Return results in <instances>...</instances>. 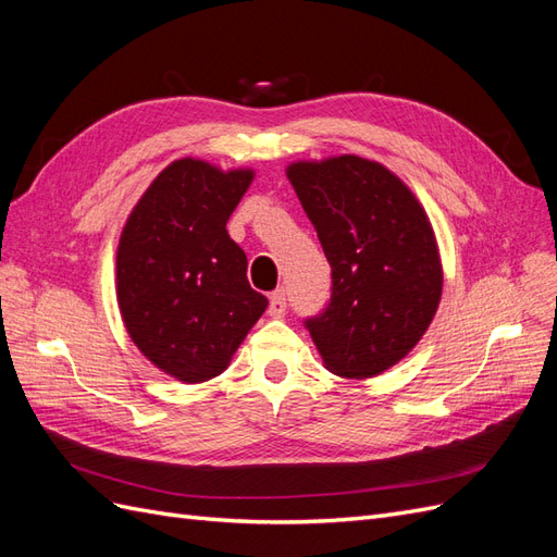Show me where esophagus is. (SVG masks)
Instances as JSON below:
<instances>
[{
	"label": "esophagus",
	"instance_id": "1",
	"mask_svg": "<svg viewBox=\"0 0 557 557\" xmlns=\"http://www.w3.org/2000/svg\"><path fill=\"white\" fill-rule=\"evenodd\" d=\"M285 311H288V297H285L283 288H278L276 293H272V297H269V315L283 318Z\"/></svg>",
	"mask_w": 557,
	"mask_h": 557
}]
</instances>
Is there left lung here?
Listing matches in <instances>:
<instances>
[{
  "label": "left lung",
  "mask_w": 557,
  "mask_h": 557,
  "mask_svg": "<svg viewBox=\"0 0 557 557\" xmlns=\"http://www.w3.org/2000/svg\"><path fill=\"white\" fill-rule=\"evenodd\" d=\"M288 181L332 267L327 309L307 320L342 379H372L407 358L440 309L444 269L423 205L381 162L336 156L288 164Z\"/></svg>",
  "instance_id": "8db88e82"
}]
</instances>
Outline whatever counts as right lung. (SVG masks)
Masks as SVG:
<instances>
[{"label": "right lung", "instance_id": "add662e5", "mask_svg": "<svg viewBox=\"0 0 557 557\" xmlns=\"http://www.w3.org/2000/svg\"><path fill=\"white\" fill-rule=\"evenodd\" d=\"M256 172L181 158L127 215L115 252L125 330L160 372L183 383L223 374L267 297L250 288L227 221Z\"/></svg>", "mask_w": 557, "mask_h": 557}]
</instances>
